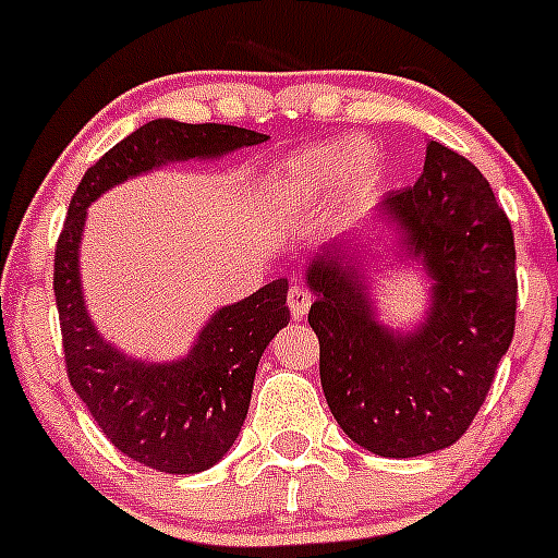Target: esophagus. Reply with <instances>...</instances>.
I'll return each mask as SVG.
<instances>
[{"mask_svg":"<svg viewBox=\"0 0 558 558\" xmlns=\"http://www.w3.org/2000/svg\"><path fill=\"white\" fill-rule=\"evenodd\" d=\"M311 302H313L311 290L302 288V284H293V288L288 290V307L293 318H302L304 313H307V307H311Z\"/></svg>","mask_w":558,"mask_h":558,"instance_id":"obj_1","label":"esophagus"}]
</instances>
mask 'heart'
<instances>
[{
    "mask_svg": "<svg viewBox=\"0 0 558 558\" xmlns=\"http://www.w3.org/2000/svg\"><path fill=\"white\" fill-rule=\"evenodd\" d=\"M369 171H373V157L364 146L350 141H330L299 151V155H290L288 160L276 166L274 189L279 197L316 194L327 189L338 174L350 189H359L366 183Z\"/></svg>",
    "mask_w": 558,
    "mask_h": 558,
    "instance_id": "b5f03b06",
    "label": "heart"
}]
</instances>
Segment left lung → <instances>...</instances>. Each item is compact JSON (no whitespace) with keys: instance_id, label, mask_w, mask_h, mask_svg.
<instances>
[{"instance_id":"1","label":"left lung","mask_w":558,"mask_h":558,"mask_svg":"<svg viewBox=\"0 0 558 558\" xmlns=\"http://www.w3.org/2000/svg\"><path fill=\"white\" fill-rule=\"evenodd\" d=\"M378 211L432 279L426 322L407 336L375 322L361 262L341 245L307 268V322L344 435L373 454L421 457L465 435L511 347L517 247L488 180L437 141L426 143L417 183L389 192Z\"/></svg>"}]
</instances>
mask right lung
I'll return each instance as SVG.
<instances>
[{
	"instance_id": "right-lung-1",
	"label": "right lung",
	"mask_w": 558,
	"mask_h": 558,
	"mask_svg": "<svg viewBox=\"0 0 558 558\" xmlns=\"http://www.w3.org/2000/svg\"><path fill=\"white\" fill-rule=\"evenodd\" d=\"M268 135L226 123H143L87 169L66 208L52 259L66 378L109 442L166 474H197L231 449L251 403L254 375L270 338L290 322L288 279H276L211 316L180 361L146 364L107 344L81 296L78 242L93 199L107 189L178 160H208Z\"/></svg>"
}]
</instances>
